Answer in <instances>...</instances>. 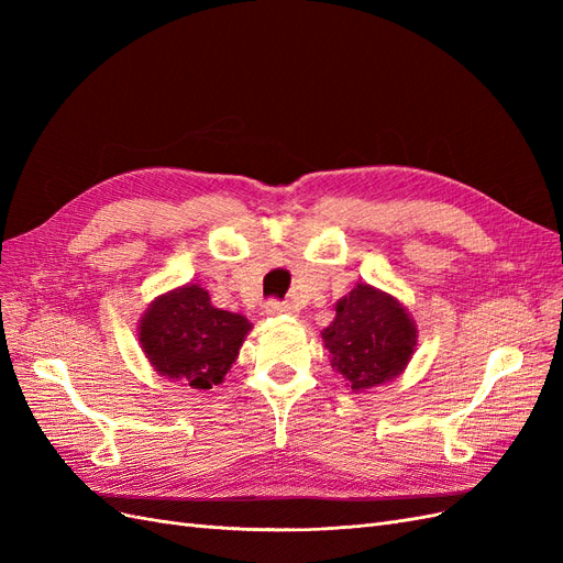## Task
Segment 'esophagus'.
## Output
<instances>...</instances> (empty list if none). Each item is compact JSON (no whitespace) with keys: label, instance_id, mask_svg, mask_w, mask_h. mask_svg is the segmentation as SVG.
Returning a JSON list of instances; mask_svg holds the SVG:
<instances>
[{"label":"esophagus","instance_id":"1","mask_svg":"<svg viewBox=\"0 0 563 563\" xmlns=\"http://www.w3.org/2000/svg\"><path fill=\"white\" fill-rule=\"evenodd\" d=\"M267 317H279V314H294L296 312V308L291 302H282V300H267L265 302V310H263Z\"/></svg>","mask_w":563,"mask_h":563}]
</instances>
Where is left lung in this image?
I'll return each instance as SVG.
<instances>
[{"mask_svg":"<svg viewBox=\"0 0 563 563\" xmlns=\"http://www.w3.org/2000/svg\"><path fill=\"white\" fill-rule=\"evenodd\" d=\"M331 366L352 389H371L397 378L411 362L418 329L404 305L368 284L338 300L335 319L321 333Z\"/></svg>","mask_w":563,"mask_h":563,"instance_id":"1","label":"left lung"}]
</instances>
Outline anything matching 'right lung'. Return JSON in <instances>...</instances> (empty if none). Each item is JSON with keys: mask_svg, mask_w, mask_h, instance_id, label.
Returning a JSON list of instances; mask_svg holds the SVG:
<instances>
[{"mask_svg": "<svg viewBox=\"0 0 563 563\" xmlns=\"http://www.w3.org/2000/svg\"><path fill=\"white\" fill-rule=\"evenodd\" d=\"M249 331L246 317L213 308L209 291L185 284L150 302L139 340L162 376L192 389H211L223 383Z\"/></svg>", "mask_w": 563, "mask_h": 563, "instance_id": "right-lung-1", "label": "right lung"}]
</instances>
